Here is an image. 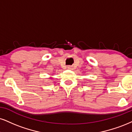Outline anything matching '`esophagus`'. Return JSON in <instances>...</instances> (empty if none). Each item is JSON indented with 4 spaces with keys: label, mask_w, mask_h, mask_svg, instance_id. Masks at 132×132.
Segmentation results:
<instances>
[{
    "label": "esophagus",
    "mask_w": 132,
    "mask_h": 132,
    "mask_svg": "<svg viewBox=\"0 0 132 132\" xmlns=\"http://www.w3.org/2000/svg\"><path fill=\"white\" fill-rule=\"evenodd\" d=\"M67 68H68V69H69V70H73V67L71 65H69L67 67Z\"/></svg>",
    "instance_id": "34e87169"
}]
</instances>
